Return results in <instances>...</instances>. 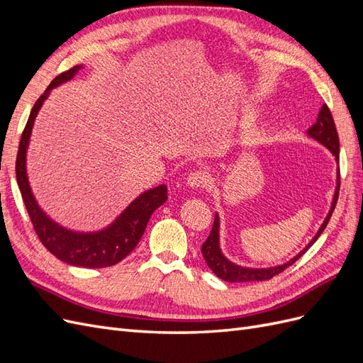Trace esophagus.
I'll return each instance as SVG.
<instances>
[{
	"label": "esophagus",
	"instance_id": "obj_1",
	"mask_svg": "<svg viewBox=\"0 0 363 363\" xmlns=\"http://www.w3.org/2000/svg\"><path fill=\"white\" fill-rule=\"evenodd\" d=\"M208 184V179L206 172L203 171H192L188 179H186V186H189L192 189H199V188H206Z\"/></svg>",
	"mask_w": 363,
	"mask_h": 363
}]
</instances>
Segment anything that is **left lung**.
<instances>
[{
    "label": "left lung",
    "instance_id": "obj_1",
    "mask_svg": "<svg viewBox=\"0 0 363 363\" xmlns=\"http://www.w3.org/2000/svg\"><path fill=\"white\" fill-rule=\"evenodd\" d=\"M307 135L320 142V144H323L325 148L330 150L332 155L336 157V160H339V136H337L333 116L330 113V108L327 107V104H324L321 107L320 113H318L316 123L309 130H307ZM339 188H340V179H339V168H337V183H336L333 203L330 207V212H328L323 225L320 227V230H318V233L315 235V238L311 240V242L307 244V247L303 251H300L294 259H291L286 263H283V265L274 267V268H260V269L259 268H244V267L235 265V263L227 260L223 256L221 248H219V216L215 215L212 232L206 239V242L201 245L203 257L208 265V268H211L216 274V277L223 279L225 281H232V283L233 281H239V283L240 281H262V280H269L274 276H277V274L289 268L292 263L298 260L304 255V252L313 245L315 240L321 236V233L324 232V228L327 227L328 221H330V216L335 211V206L337 203V196H339Z\"/></svg>",
    "mask_w": 363,
    "mask_h": 363
}]
</instances>
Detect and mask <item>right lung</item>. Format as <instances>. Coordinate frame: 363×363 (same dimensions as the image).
I'll list each match as a JSON object with an SVG mask.
<instances>
[{
  "label": "right lung",
  "instance_id": "1",
  "mask_svg": "<svg viewBox=\"0 0 363 363\" xmlns=\"http://www.w3.org/2000/svg\"><path fill=\"white\" fill-rule=\"evenodd\" d=\"M80 68L82 67H74L69 71L59 74L56 79L50 83L47 91L38 98L35 106H33L19 142V150L16 156V182L19 186L21 195H23L28 216L31 219L33 228H35V232L43 247H45L51 255H54L62 262L75 267L107 268L116 265L118 262L123 260L135 250L142 235L145 232L150 216L159 206L167 201L168 189L164 184H160L155 189H150L144 194H140L138 199L118 216V219L112 225H108L107 228L96 233L71 232V230L63 228L59 224L51 221V219L42 212V208L38 206L35 196H33L26 172V155L33 123H35L39 108L42 107L43 101L48 98L52 87L59 86L63 82L71 80L72 77L79 72Z\"/></svg>",
  "mask_w": 363,
  "mask_h": 363
}]
</instances>
